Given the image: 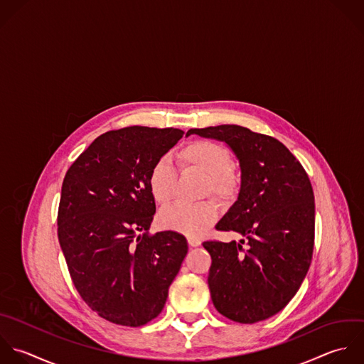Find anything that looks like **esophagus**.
<instances>
[{"label": "esophagus", "mask_w": 364, "mask_h": 364, "mask_svg": "<svg viewBox=\"0 0 364 364\" xmlns=\"http://www.w3.org/2000/svg\"><path fill=\"white\" fill-rule=\"evenodd\" d=\"M187 241H188L190 247H198V245H201L200 238H196V237H188V238H187Z\"/></svg>", "instance_id": "obj_1"}]
</instances>
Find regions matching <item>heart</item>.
<instances>
[{
	"instance_id": "heart-1",
	"label": "heart",
	"mask_w": 364,
	"mask_h": 364,
	"mask_svg": "<svg viewBox=\"0 0 364 364\" xmlns=\"http://www.w3.org/2000/svg\"><path fill=\"white\" fill-rule=\"evenodd\" d=\"M181 171H198L207 177L204 196H214L221 203L237 198L242 186L241 173L231 164L230 150L213 140H193L177 153ZM178 173L168 159H159L150 168L147 183L156 203L168 204L177 191ZM218 218V205L213 201L198 204L177 203L164 208L160 225L190 237L203 235Z\"/></svg>"
}]
</instances>
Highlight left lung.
Instances as JSON below:
<instances>
[{"mask_svg": "<svg viewBox=\"0 0 364 364\" xmlns=\"http://www.w3.org/2000/svg\"><path fill=\"white\" fill-rule=\"evenodd\" d=\"M225 141L240 159L242 186L217 224L241 244L210 240L208 288L230 321L257 323L282 311L301 288L314 255L315 196L299 160L272 136L237 124L190 129Z\"/></svg>", "mask_w": 364, "mask_h": 364, "instance_id": "8db88e82", "label": "left lung"}]
</instances>
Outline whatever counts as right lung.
Wrapping results in <instances>:
<instances>
[{
  "label": "right lung",
  "mask_w": 364,
  "mask_h": 364,
  "mask_svg": "<svg viewBox=\"0 0 364 364\" xmlns=\"http://www.w3.org/2000/svg\"><path fill=\"white\" fill-rule=\"evenodd\" d=\"M183 134L146 126L106 132L65 174L58 240L69 275L85 304L114 325L157 318L187 255L184 235L149 232L156 213L149 171Z\"/></svg>",
  "instance_id": "right-lung-1"
}]
</instances>
